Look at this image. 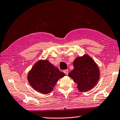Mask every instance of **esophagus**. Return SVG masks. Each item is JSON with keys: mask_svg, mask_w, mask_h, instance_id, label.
Instances as JSON below:
<instances>
[{"mask_svg": "<svg viewBox=\"0 0 120 120\" xmlns=\"http://www.w3.org/2000/svg\"><path fill=\"white\" fill-rule=\"evenodd\" d=\"M63 71H64V73L66 74V75H68V70H67V69L64 70Z\"/></svg>", "mask_w": 120, "mask_h": 120, "instance_id": "1", "label": "esophagus"}]
</instances>
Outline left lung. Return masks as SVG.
<instances>
[{
    "label": "left lung",
    "instance_id": "8db88e82",
    "mask_svg": "<svg viewBox=\"0 0 120 120\" xmlns=\"http://www.w3.org/2000/svg\"><path fill=\"white\" fill-rule=\"evenodd\" d=\"M74 69L68 74L77 84L78 90L81 92L92 89L98 82L100 77L97 64L88 55L77 57L73 62Z\"/></svg>",
    "mask_w": 120,
    "mask_h": 120
}]
</instances>
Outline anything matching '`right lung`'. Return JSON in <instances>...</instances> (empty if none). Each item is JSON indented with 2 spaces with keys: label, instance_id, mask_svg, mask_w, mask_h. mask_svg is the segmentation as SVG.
<instances>
[{
  "label": "right lung",
  "instance_id": "1",
  "mask_svg": "<svg viewBox=\"0 0 120 120\" xmlns=\"http://www.w3.org/2000/svg\"><path fill=\"white\" fill-rule=\"evenodd\" d=\"M65 76L48 60H40L34 64L28 74L30 85L35 90L43 94L52 92L60 78Z\"/></svg>",
  "mask_w": 120,
  "mask_h": 120
}]
</instances>
